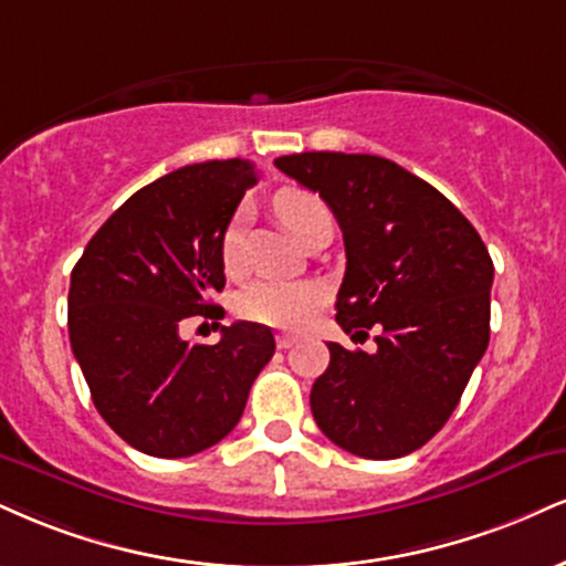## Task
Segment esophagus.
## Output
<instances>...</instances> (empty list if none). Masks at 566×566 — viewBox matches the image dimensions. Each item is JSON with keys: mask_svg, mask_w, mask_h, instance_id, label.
I'll list each match as a JSON object with an SVG mask.
<instances>
[{"mask_svg": "<svg viewBox=\"0 0 566 566\" xmlns=\"http://www.w3.org/2000/svg\"><path fill=\"white\" fill-rule=\"evenodd\" d=\"M292 345H297V337L295 335H276V348L279 350H287Z\"/></svg>", "mask_w": 566, "mask_h": 566, "instance_id": "obj_1", "label": "esophagus"}]
</instances>
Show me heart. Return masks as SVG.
I'll return each mask as SVG.
<instances>
[{"mask_svg":"<svg viewBox=\"0 0 566 566\" xmlns=\"http://www.w3.org/2000/svg\"><path fill=\"white\" fill-rule=\"evenodd\" d=\"M276 216L287 223L292 234L301 240L305 229L326 213V206L308 189H282L274 200ZM242 210L229 218L221 231V263L229 274H237L242 265L244 231ZM324 303V290L313 282H287V279H258L248 284L237 297V313L253 324L276 326V329H297L308 324L318 305Z\"/></svg>","mask_w":566,"mask_h":566,"instance_id":"heart-1","label":"heart"}]
</instances>
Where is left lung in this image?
<instances>
[{
  "instance_id": "obj_1",
  "label": "left lung",
  "mask_w": 566,
  "mask_h": 566,
  "mask_svg": "<svg viewBox=\"0 0 566 566\" xmlns=\"http://www.w3.org/2000/svg\"><path fill=\"white\" fill-rule=\"evenodd\" d=\"M274 166L318 192L343 229L337 324L382 329L374 353L326 343L313 419L360 459H400L442 430L488 350L485 242L446 195L387 158L301 153Z\"/></svg>"
}]
</instances>
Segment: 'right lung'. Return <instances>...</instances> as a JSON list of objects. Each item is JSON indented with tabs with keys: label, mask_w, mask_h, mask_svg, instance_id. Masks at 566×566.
Wrapping results in <instances>:
<instances>
[{
	"label": "right lung",
	"mask_w": 566,
	"mask_h": 566,
	"mask_svg": "<svg viewBox=\"0 0 566 566\" xmlns=\"http://www.w3.org/2000/svg\"><path fill=\"white\" fill-rule=\"evenodd\" d=\"M258 181L250 160L184 166L134 192L102 223L71 274V348L99 417L147 455L184 459L240 421L274 356L269 326H221L216 345L187 343L181 322L221 318V231Z\"/></svg>",
	"instance_id": "right-lung-1"
}]
</instances>
